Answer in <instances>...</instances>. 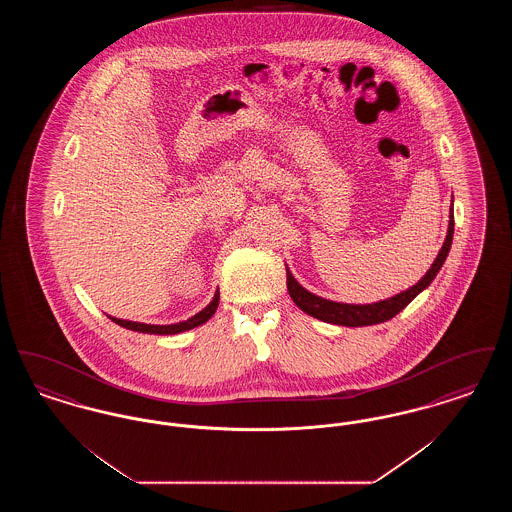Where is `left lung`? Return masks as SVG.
Here are the masks:
<instances>
[{
  "label": "left lung",
  "mask_w": 512,
  "mask_h": 512,
  "mask_svg": "<svg viewBox=\"0 0 512 512\" xmlns=\"http://www.w3.org/2000/svg\"><path fill=\"white\" fill-rule=\"evenodd\" d=\"M453 226H455V217H453V203H451V213H449V230H447V238L439 249L438 257L434 261V265L430 270L414 284L413 288H409L407 292L397 293L390 299L378 301V303H370V305H349V303H336V301H328L322 299L315 293L307 292L303 286L297 284V280L293 278L292 272L286 270V284H288V292L293 299V303L307 315L330 322V324H338V326H370V324H380L386 322L390 318L395 317L397 313H401L414 297L422 290H426L432 280L438 276L439 268L445 263L447 253L453 244Z\"/></svg>",
  "instance_id": "left-lung-1"
}]
</instances>
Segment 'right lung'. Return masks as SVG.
<instances>
[{
	"label": "right lung",
	"instance_id": "obj_1",
	"mask_svg": "<svg viewBox=\"0 0 512 512\" xmlns=\"http://www.w3.org/2000/svg\"><path fill=\"white\" fill-rule=\"evenodd\" d=\"M220 293H215L213 301L203 309L199 311L195 317L188 318L184 322H178V324H144V322H132V320H122V318L109 317L113 322H117L122 328L126 330H134V332H142V334H159V336H172V334H180V332H186V330H192L195 326H201L203 322H207L209 318L215 315L217 307H219Z\"/></svg>",
	"mask_w": 512,
	"mask_h": 512
}]
</instances>
